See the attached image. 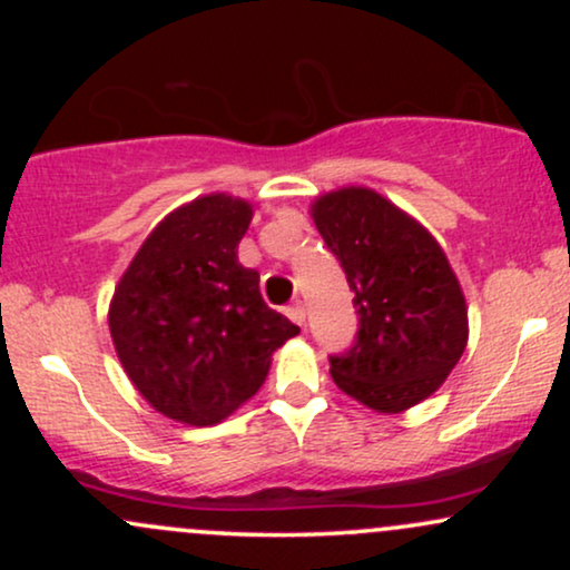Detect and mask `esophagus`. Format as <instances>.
<instances>
[{"mask_svg":"<svg viewBox=\"0 0 570 570\" xmlns=\"http://www.w3.org/2000/svg\"><path fill=\"white\" fill-rule=\"evenodd\" d=\"M286 316H289L294 324L303 326V324H305V305H303V303H294V305H289V307H286Z\"/></svg>","mask_w":570,"mask_h":570,"instance_id":"1","label":"esophagus"}]
</instances>
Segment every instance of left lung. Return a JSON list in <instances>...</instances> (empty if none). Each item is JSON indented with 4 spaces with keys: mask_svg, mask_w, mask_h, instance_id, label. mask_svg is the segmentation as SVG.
<instances>
[{
    "mask_svg": "<svg viewBox=\"0 0 570 570\" xmlns=\"http://www.w3.org/2000/svg\"><path fill=\"white\" fill-rule=\"evenodd\" d=\"M311 217L356 294L358 335L348 353L330 358L332 381L383 415L415 407L466 351L469 307L448 254L370 187L318 195Z\"/></svg>",
    "mask_w": 570,
    "mask_h": 570,
    "instance_id": "1",
    "label": "left lung"
}]
</instances>
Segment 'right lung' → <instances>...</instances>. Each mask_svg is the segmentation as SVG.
<instances>
[{"mask_svg":"<svg viewBox=\"0 0 570 570\" xmlns=\"http://www.w3.org/2000/svg\"><path fill=\"white\" fill-rule=\"evenodd\" d=\"M254 206L208 193L174 208L117 281L109 332L128 381L160 415L214 426L263 389L299 326L265 305L238 263Z\"/></svg>","mask_w":570,"mask_h":570,"instance_id":"1","label":"right lung"}]
</instances>
